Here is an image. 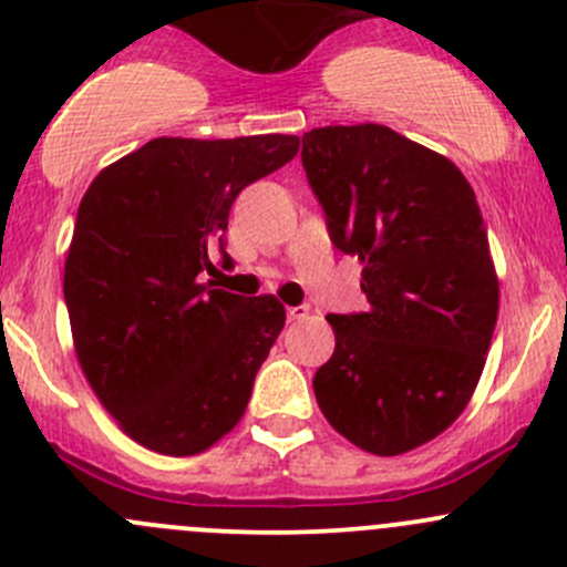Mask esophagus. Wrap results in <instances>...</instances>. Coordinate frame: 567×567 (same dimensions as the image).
Wrapping results in <instances>:
<instances>
[{"label":"esophagus","mask_w":567,"mask_h":567,"mask_svg":"<svg viewBox=\"0 0 567 567\" xmlns=\"http://www.w3.org/2000/svg\"><path fill=\"white\" fill-rule=\"evenodd\" d=\"M310 316V305H299V307H288V318L290 320H301Z\"/></svg>","instance_id":"34e87169"}]
</instances>
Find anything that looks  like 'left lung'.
I'll return each mask as SVG.
<instances>
[{"mask_svg":"<svg viewBox=\"0 0 567 567\" xmlns=\"http://www.w3.org/2000/svg\"><path fill=\"white\" fill-rule=\"evenodd\" d=\"M301 142L331 244L359 257L370 305L326 316L337 342L316 400L364 453H409L458 420L494 337L499 277L477 197L447 156L386 125H326Z\"/></svg>","mask_w":567,"mask_h":567,"instance_id":"obj_1","label":"left lung"}]
</instances>
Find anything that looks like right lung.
Wrapping results in <instances>:
<instances>
[{
  "label": "right lung",
  "instance_id": "1",
  "mask_svg": "<svg viewBox=\"0 0 567 567\" xmlns=\"http://www.w3.org/2000/svg\"><path fill=\"white\" fill-rule=\"evenodd\" d=\"M299 153V136H158L95 175L65 257L73 348L117 425L162 455L214 447L244 416L285 326L277 296L199 282L225 251L249 183Z\"/></svg>",
  "mask_w": 567,
  "mask_h": 567
}]
</instances>
